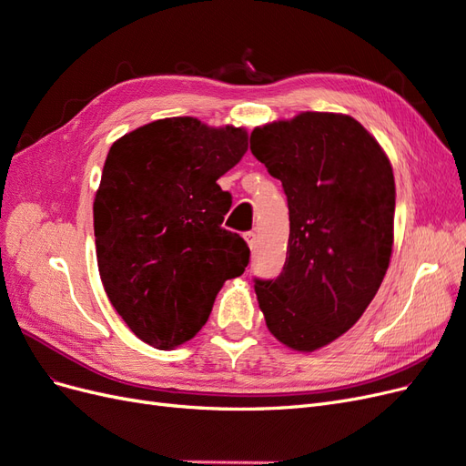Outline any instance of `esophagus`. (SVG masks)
Masks as SVG:
<instances>
[{"instance_id":"obj_1","label":"esophagus","mask_w":466,"mask_h":466,"mask_svg":"<svg viewBox=\"0 0 466 466\" xmlns=\"http://www.w3.org/2000/svg\"><path fill=\"white\" fill-rule=\"evenodd\" d=\"M243 237H245V241H247L248 248H255V247H257V233H255V231H248V233H245Z\"/></svg>"}]
</instances>
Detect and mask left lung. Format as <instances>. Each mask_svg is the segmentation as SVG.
Here are the masks:
<instances>
[{"label": "left lung", "mask_w": 466, "mask_h": 466, "mask_svg": "<svg viewBox=\"0 0 466 466\" xmlns=\"http://www.w3.org/2000/svg\"><path fill=\"white\" fill-rule=\"evenodd\" d=\"M250 151L289 208L284 272L257 281L266 327L311 354L348 332L380 288L394 243V175L385 149L340 112L257 126Z\"/></svg>", "instance_id": "left-lung-1"}]
</instances>
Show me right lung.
<instances>
[{
  "instance_id": "right-lung-1",
  "label": "right lung",
  "mask_w": 466,
  "mask_h": 466,
  "mask_svg": "<svg viewBox=\"0 0 466 466\" xmlns=\"http://www.w3.org/2000/svg\"><path fill=\"white\" fill-rule=\"evenodd\" d=\"M248 149L235 126L192 116L155 120L110 146L93 202L96 264L112 307L157 350H175L206 324L225 279L250 250L221 228L231 208L218 178Z\"/></svg>"
}]
</instances>
